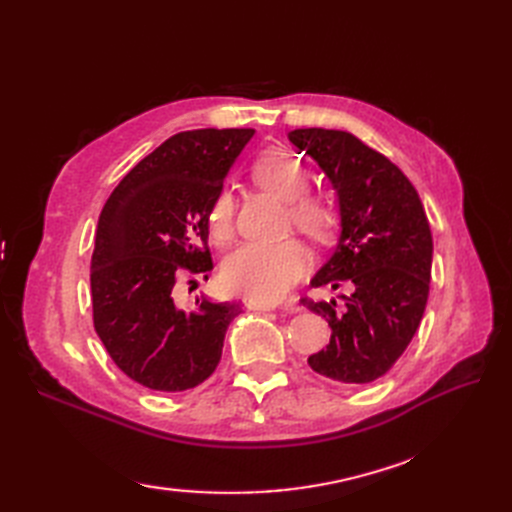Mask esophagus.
Wrapping results in <instances>:
<instances>
[{
  "label": "esophagus",
  "mask_w": 512,
  "mask_h": 512,
  "mask_svg": "<svg viewBox=\"0 0 512 512\" xmlns=\"http://www.w3.org/2000/svg\"><path fill=\"white\" fill-rule=\"evenodd\" d=\"M247 307H250V309H256V312H271V309H275L273 305H267V303H247ZM284 309V312H288V314H297L299 312V307L297 305H292V303H288V305H284L282 307Z\"/></svg>",
  "instance_id": "obj_1"
}]
</instances>
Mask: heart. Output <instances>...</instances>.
Instances as JSON below:
<instances>
[{
  "label": "heart",
  "instance_id": "1",
  "mask_svg": "<svg viewBox=\"0 0 512 512\" xmlns=\"http://www.w3.org/2000/svg\"><path fill=\"white\" fill-rule=\"evenodd\" d=\"M254 181L267 192L288 200V218L292 226L309 241H327L337 224V213L331 200L314 190H307L309 168L301 156L286 149H269L260 153L252 164ZM232 194L220 190L211 200L207 211L209 232L215 241L230 235L232 224ZM309 258L301 243L294 239L273 243H243L232 250L220 271L224 288L241 294L252 303H277L297 286L305 275Z\"/></svg>",
  "mask_w": 512,
  "mask_h": 512
}]
</instances>
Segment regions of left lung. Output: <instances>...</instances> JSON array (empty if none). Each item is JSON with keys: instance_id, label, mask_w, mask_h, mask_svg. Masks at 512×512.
Masks as SVG:
<instances>
[{"instance_id": "8db88e82", "label": "left lung", "mask_w": 512, "mask_h": 512, "mask_svg": "<svg viewBox=\"0 0 512 512\" xmlns=\"http://www.w3.org/2000/svg\"><path fill=\"white\" fill-rule=\"evenodd\" d=\"M290 143L333 181L342 237L312 286L348 288L344 303L301 299L331 327L329 346L307 359L337 384H369L389 371L421 324L433 241L421 198L389 158L344 130L305 128Z\"/></svg>"}]
</instances>
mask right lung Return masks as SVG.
I'll return each instance as SVG.
<instances>
[{"instance_id":"right-lung-1","label":"right lung","mask_w":512,"mask_h":512,"mask_svg":"<svg viewBox=\"0 0 512 512\" xmlns=\"http://www.w3.org/2000/svg\"><path fill=\"white\" fill-rule=\"evenodd\" d=\"M254 130L170 136L119 181L100 213L91 254L94 327L115 365L160 393L188 391L220 363L237 303L175 305L179 277H209L207 211Z\"/></svg>"}]
</instances>
